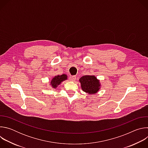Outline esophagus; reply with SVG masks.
<instances>
[{
    "instance_id": "1",
    "label": "esophagus",
    "mask_w": 148,
    "mask_h": 148,
    "mask_svg": "<svg viewBox=\"0 0 148 148\" xmlns=\"http://www.w3.org/2000/svg\"><path fill=\"white\" fill-rule=\"evenodd\" d=\"M76 79V77L75 76H71L70 77V80L71 81H74Z\"/></svg>"
}]
</instances>
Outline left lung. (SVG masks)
Segmentation results:
<instances>
[{"instance_id":"1","label":"left lung","mask_w":148,"mask_h":148,"mask_svg":"<svg viewBox=\"0 0 148 148\" xmlns=\"http://www.w3.org/2000/svg\"><path fill=\"white\" fill-rule=\"evenodd\" d=\"M81 89L88 94H95L99 90L101 84L94 75H84L79 79Z\"/></svg>"}]
</instances>
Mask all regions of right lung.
Returning <instances> with one entry per match:
<instances>
[{
    "label": "right lung",
    "mask_w": 148,
    "mask_h": 148,
    "mask_svg": "<svg viewBox=\"0 0 148 148\" xmlns=\"http://www.w3.org/2000/svg\"><path fill=\"white\" fill-rule=\"evenodd\" d=\"M67 79V76L66 74H62L61 75L55 76L51 81V86L53 88H56L59 84L63 81Z\"/></svg>",
    "instance_id": "right-lung-1"
}]
</instances>
